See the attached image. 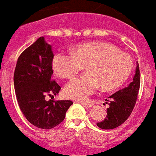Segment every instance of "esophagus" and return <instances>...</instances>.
Wrapping results in <instances>:
<instances>
[{"instance_id": "obj_1", "label": "esophagus", "mask_w": 156, "mask_h": 156, "mask_svg": "<svg viewBox=\"0 0 156 156\" xmlns=\"http://www.w3.org/2000/svg\"><path fill=\"white\" fill-rule=\"evenodd\" d=\"M81 104L83 105H84L85 107H87V108H91L93 107V105L90 104V103H85V102H81Z\"/></svg>"}]
</instances>
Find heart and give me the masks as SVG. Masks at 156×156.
I'll return each instance as SVG.
<instances>
[{
  "mask_svg": "<svg viewBox=\"0 0 156 156\" xmlns=\"http://www.w3.org/2000/svg\"><path fill=\"white\" fill-rule=\"evenodd\" d=\"M85 67V76L75 78L65 86L64 94L68 98L84 101L99 85L104 90L119 88L130 74L133 61L116 46L102 41L76 45L73 54L57 53L52 59L56 74L64 79L73 78Z\"/></svg>",
  "mask_w": 156,
  "mask_h": 156,
  "instance_id": "b5f03b06",
  "label": "heart"
}]
</instances>
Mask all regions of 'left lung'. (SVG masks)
Here are the masks:
<instances>
[{
  "instance_id": "obj_1",
  "label": "left lung",
  "mask_w": 156,
  "mask_h": 156,
  "mask_svg": "<svg viewBox=\"0 0 156 156\" xmlns=\"http://www.w3.org/2000/svg\"><path fill=\"white\" fill-rule=\"evenodd\" d=\"M140 84V68L137 62L133 81L126 88L119 90L105 99L108 101L109 107L107 108L106 118L101 122L97 123L98 127L103 129H115L127 119L134 109L137 100Z\"/></svg>"
}]
</instances>
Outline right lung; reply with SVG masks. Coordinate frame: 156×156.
<instances>
[{"mask_svg": "<svg viewBox=\"0 0 156 156\" xmlns=\"http://www.w3.org/2000/svg\"><path fill=\"white\" fill-rule=\"evenodd\" d=\"M53 52L44 37L20 55L14 73V88L19 107L26 119L43 129L56 127L64 120L73 105L70 100L47 101L45 97L56 96L61 87L51 79Z\"/></svg>", "mask_w": 156, "mask_h": 156, "instance_id": "obj_1", "label": "right lung"}]
</instances>
